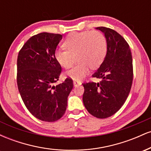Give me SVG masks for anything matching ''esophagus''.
<instances>
[{
  "instance_id": "34e87169",
  "label": "esophagus",
  "mask_w": 151,
  "mask_h": 151,
  "mask_svg": "<svg viewBox=\"0 0 151 151\" xmlns=\"http://www.w3.org/2000/svg\"><path fill=\"white\" fill-rule=\"evenodd\" d=\"M73 84H74V87H76V86L81 85V83L80 82V81H73Z\"/></svg>"
}]
</instances>
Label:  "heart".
<instances>
[{"label": "heart", "instance_id": "obj_1", "mask_svg": "<svg viewBox=\"0 0 151 151\" xmlns=\"http://www.w3.org/2000/svg\"><path fill=\"white\" fill-rule=\"evenodd\" d=\"M66 49L56 50L55 57L65 69L73 65L75 57L78 63L67 72V76L74 81H81L89 73V68L96 69L104 60L107 52L105 36L99 31L74 32L64 42Z\"/></svg>", "mask_w": 151, "mask_h": 151}]
</instances>
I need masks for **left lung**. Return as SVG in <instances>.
Masks as SVG:
<instances>
[{
	"label": "left lung",
	"mask_w": 151,
	"mask_h": 151,
	"mask_svg": "<svg viewBox=\"0 0 151 151\" xmlns=\"http://www.w3.org/2000/svg\"><path fill=\"white\" fill-rule=\"evenodd\" d=\"M96 29L104 34L107 52L92 75L101 80L82 84L83 103L90 114L106 119L116 113L129 96L133 81L132 55L129 44L120 34L108 27Z\"/></svg>",
	"instance_id": "obj_1"
}]
</instances>
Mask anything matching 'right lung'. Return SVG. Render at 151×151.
I'll use <instances>...</instances> for the list:
<instances>
[{"mask_svg":"<svg viewBox=\"0 0 151 151\" xmlns=\"http://www.w3.org/2000/svg\"><path fill=\"white\" fill-rule=\"evenodd\" d=\"M62 39L60 34L35 35L24 44L17 60V83L22 101L35 117L47 122L58 121L65 114L73 88L70 78L53 85L62 72L55 57Z\"/></svg>","mask_w":151,"mask_h":151,"instance_id":"obj_1","label":"right lung"}]
</instances>
